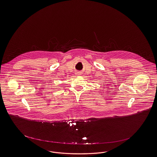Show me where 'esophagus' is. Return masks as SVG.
<instances>
[{"label":"esophagus","mask_w":157,"mask_h":157,"mask_svg":"<svg viewBox=\"0 0 157 157\" xmlns=\"http://www.w3.org/2000/svg\"><path fill=\"white\" fill-rule=\"evenodd\" d=\"M76 75H80L81 74H80V73H76Z\"/></svg>","instance_id":"34e87169"}]
</instances>
